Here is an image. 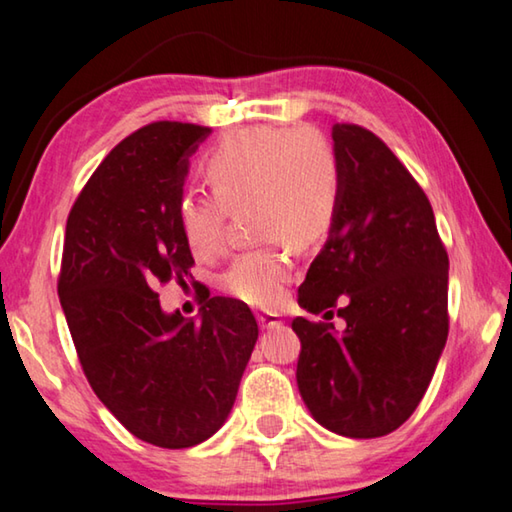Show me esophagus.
<instances>
[{
	"instance_id": "1",
	"label": "esophagus",
	"mask_w": 512,
	"mask_h": 512,
	"mask_svg": "<svg viewBox=\"0 0 512 512\" xmlns=\"http://www.w3.org/2000/svg\"><path fill=\"white\" fill-rule=\"evenodd\" d=\"M257 323L262 329H275V327H282L284 320L277 314H268V311H262V314H257Z\"/></svg>"
}]
</instances>
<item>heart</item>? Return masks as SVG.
<instances>
[{"mask_svg": "<svg viewBox=\"0 0 512 512\" xmlns=\"http://www.w3.org/2000/svg\"><path fill=\"white\" fill-rule=\"evenodd\" d=\"M212 194H183L176 216L196 257L223 250L228 216L248 205L257 239L296 248L323 241L339 219L341 162L323 137L305 126H253L223 137L203 158ZM291 280V259L277 244L241 253L223 275V289L255 307H277Z\"/></svg>", "mask_w": 512, "mask_h": 512, "instance_id": "1", "label": "heart"}]
</instances>
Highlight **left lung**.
<instances>
[{
    "label": "left lung",
    "instance_id": "left-lung-1",
    "mask_svg": "<svg viewBox=\"0 0 512 512\" xmlns=\"http://www.w3.org/2000/svg\"><path fill=\"white\" fill-rule=\"evenodd\" d=\"M343 198L298 302L332 323L293 318L298 388L311 415L348 438H379L418 409L449 332V257L427 194L357 124L332 128Z\"/></svg>",
    "mask_w": 512,
    "mask_h": 512
}]
</instances>
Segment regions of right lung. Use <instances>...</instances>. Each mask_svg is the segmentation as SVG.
<instances>
[{"label": "right lung", "mask_w": 512, "mask_h": 512, "mask_svg": "<svg viewBox=\"0 0 512 512\" xmlns=\"http://www.w3.org/2000/svg\"><path fill=\"white\" fill-rule=\"evenodd\" d=\"M212 131L153 121L112 149L67 216L58 298L81 368L106 409L155 447L219 431L257 341L246 302L203 287L201 320L164 314L158 289L194 266L180 232L189 155Z\"/></svg>", "instance_id": "add662e5"}]
</instances>
